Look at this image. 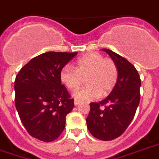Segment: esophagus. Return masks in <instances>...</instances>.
Returning <instances> with one entry per match:
<instances>
[{
	"label": "esophagus",
	"instance_id": "esophagus-1",
	"mask_svg": "<svg viewBox=\"0 0 159 159\" xmlns=\"http://www.w3.org/2000/svg\"><path fill=\"white\" fill-rule=\"evenodd\" d=\"M80 103H81V102H80L79 100H77V99H75V100H74V104H75V105H78Z\"/></svg>",
	"mask_w": 159,
	"mask_h": 159
}]
</instances>
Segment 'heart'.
Segmentation results:
<instances>
[{"mask_svg":"<svg viewBox=\"0 0 159 159\" xmlns=\"http://www.w3.org/2000/svg\"><path fill=\"white\" fill-rule=\"evenodd\" d=\"M119 77V70L113 60L105 58L98 52H90L76 60L75 68L65 66L60 71V79L70 91H76L85 78L88 85L75 93L80 100H93L107 96L115 89Z\"/></svg>","mask_w":159,"mask_h":159,"instance_id":"b5f03b06","label":"heart"}]
</instances>
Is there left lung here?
Masks as SVG:
<instances>
[{"label": "left lung", "instance_id": "left-lung-1", "mask_svg": "<svg viewBox=\"0 0 159 159\" xmlns=\"http://www.w3.org/2000/svg\"><path fill=\"white\" fill-rule=\"evenodd\" d=\"M116 62L119 77L110 94L98 103H90L86 119L93 136L102 141H111L121 136L133 120L140 102L141 79L133 65L108 49H103Z\"/></svg>", "mask_w": 159, "mask_h": 159}]
</instances>
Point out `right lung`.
<instances>
[{"mask_svg":"<svg viewBox=\"0 0 159 159\" xmlns=\"http://www.w3.org/2000/svg\"><path fill=\"white\" fill-rule=\"evenodd\" d=\"M77 52H46L33 58L17 73L15 105L30 136L43 142L58 138L74 99L60 79V71Z\"/></svg>","mask_w":159,"mask_h":159,"instance_id":"obj_1","label":"right lung"}]
</instances>
